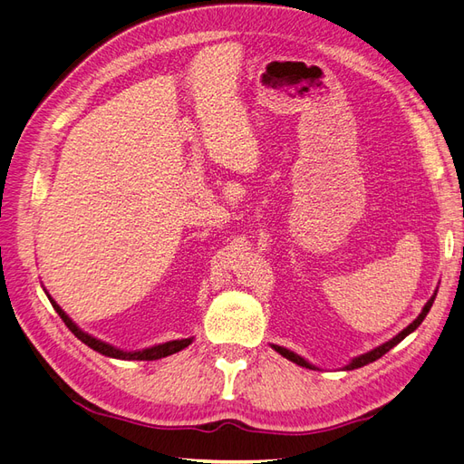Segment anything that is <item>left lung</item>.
I'll list each match as a JSON object with an SVG mask.
<instances>
[{
    "label": "left lung",
    "instance_id": "8db88e82",
    "mask_svg": "<svg viewBox=\"0 0 464 464\" xmlns=\"http://www.w3.org/2000/svg\"><path fill=\"white\" fill-rule=\"evenodd\" d=\"M435 296H437V293L430 296L429 300H427V304H425V308H423V312L421 314H419L411 324H409L403 332H400L397 334V336L393 338V340H390V342H385V343H382L380 348H375V350H372V352H368V353H363V355H360V358H355V360H352V363L348 365L346 370H355V368H362V365H365V363H372V362H375V360H380L383 353H387L390 352L393 346H397V343H400L405 336H409V334H411L419 324H421V322L425 320V316H427V312L430 310V306H433V303H435ZM278 353L281 355H285L286 360H290V362H295V363H298V365H303V368H312V365L308 363V362H304L303 358H300V355H296V353H293V352H288L286 348H281V346H273Z\"/></svg>",
    "mask_w": 464,
    "mask_h": 464
}]
</instances>
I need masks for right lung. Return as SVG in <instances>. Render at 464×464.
Here are the masks:
<instances>
[{
	"label": "right lung",
	"mask_w": 464,
	"mask_h": 464,
	"mask_svg": "<svg viewBox=\"0 0 464 464\" xmlns=\"http://www.w3.org/2000/svg\"><path fill=\"white\" fill-rule=\"evenodd\" d=\"M49 300H51L53 308L57 310V314L63 318V322H64V324H67V328L74 334V336H77L82 343H86V346H89V348L101 352L102 355H109V358H116V360H148L150 362V360L166 358V355H171V353H176V352H179L183 348H188L189 343H191V338H186V340H174V342L160 343V346L148 348V350H142V352H122V350H116L114 346H111V343H104L101 340L89 336V334H84L82 330H79L77 324H74V322L67 314H64V312L61 310V306L55 303V300H53L51 296H49Z\"/></svg>",
	"instance_id": "add662e5"
}]
</instances>
